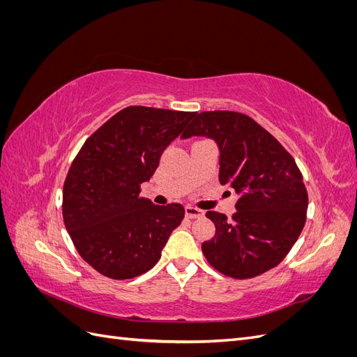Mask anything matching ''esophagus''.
<instances>
[{"mask_svg":"<svg viewBox=\"0 0 357 357\" xmlns=\"http://www.w3.org/2000/svg\"><path fill=\"white\" fill-rule=\"evenodd\" d=\"M185 213H186V218L188 219H199L204 215V211L195 208V207H186L185 208Z\"/></svg>","mask_w":357,"mask_h":357,"instance_id":"esophagus-1","label":"esophagus"}]
</instances>
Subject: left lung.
Masks as SVG:
<instances>
[{
    "label": "left lung",
    "instance_id": "8db88e82",
    "mask_svg": "<svg viewBox=\"0 0 357 357\" xmlns=\"http://www.w3.org/2000/svg\"><path fill=\"white\" fill-rule=\"evenodd\" d=\"M207 137L219 147V181L238 193L228 219L207 211L215 234L201 248L208 264L232 278H252L283 261L304 228L308 195L296 162L252 117L197 113L181 138Z\"/></svg>",
    "mask_w": 357,
    "mask_h": 357
}]
</instances>
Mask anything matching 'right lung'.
<instances>
[{
	"label": "right lung",
	"instance_id": "1",
	"mask_svg": "<svg viewBox=\"0 0 357 357\" xmlns=\"http://www.w3.org/2000/svg\"><path fill=\"white\" fill-rule=\"evenodd\" d=\"M195 114L126 107L96 129L74 158L62 190L63 223L79 255L100 274L138 277L160 259L185 208L139 198V186Z\"/></svg>",
	"mask_w": 357,
	"mask_h": 357
}]
</instances>
